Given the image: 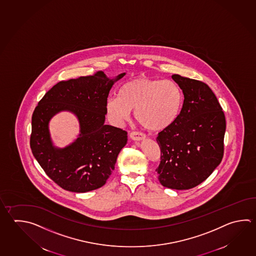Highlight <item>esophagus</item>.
Masks as SVG:
<instances>
[{"label": "esophagus", "mask_w": 256, "mask_h": 256, "mask_svg": "<svg viewBox=\"0 0 256 256\" xmlns=\"http://www.w3.org/2000/svg\"><path fill=\"white\" fill-rule=\"evenodd\" d=\"M130 136L131 140H134V141H142V140H145L146 138L144 134L140 133V132H132Z\"/></svg>", "instance_id": "34e87169"}]
</instances>
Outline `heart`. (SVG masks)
<instances>
[{"label": "heart", "mask_w": 256, "mask_h": 256, "mask_svg": "<svg viewBox=\"0 0 256 256\" xmlns=\"http://www.w3.org/2000/svg\"><path fill=\"white\" fill-rule=\"evenodd\" d=\"M182 105L183 92L178 83L140 76L125 82L118 98L108 100L106 110L116 124L128 120L131 110H136V120L143 128L161 132L174 124Z\"/></svg>", "instance_id": "b5f03b06"}]
</instances>
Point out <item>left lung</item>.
I'll list each match as a JSON object with an SVG mask.
<instances>
[{
  "label": "left lung",
  "mask_w": 256,
  "mask_h": 256,
  "mask_svg": "<svg viewBox=\"0 0 256 256\" xmlns=\"http://www.w3.org/2000/svg\"><path fill=\"white\" fill-rule=\"evenodd\" d=\"M184 94L183 106L174 124L158 133L160 184L168 188H193L212 174L222 161L226 118L206 83L174 74Z\"/></svg>",
  "instance_id": "8db88e82"
}]
</instances>
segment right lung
<instances>
[{"label": "right lung", "instance_id": "add662e5", "mask_svg": "<svg viewBox=\"0 0 256 256\" xmlns=\"http://www.w3.org/2000/svg\"><path fill=\"white\" fill-rule=\"evenodd\" d=\"M125 75L110 78L98 72L93 76L58 82L35 108L32 152L48 178L63 189L86 193L100 188L115 168L128 136L121 128L105 125L106 104L111 88ZM63 110L78 118L80 134L70 146L58 148L51 140L49 121Z\"/></svg>", "mask_w": 256, "mask_h": 256}]
</instances>
